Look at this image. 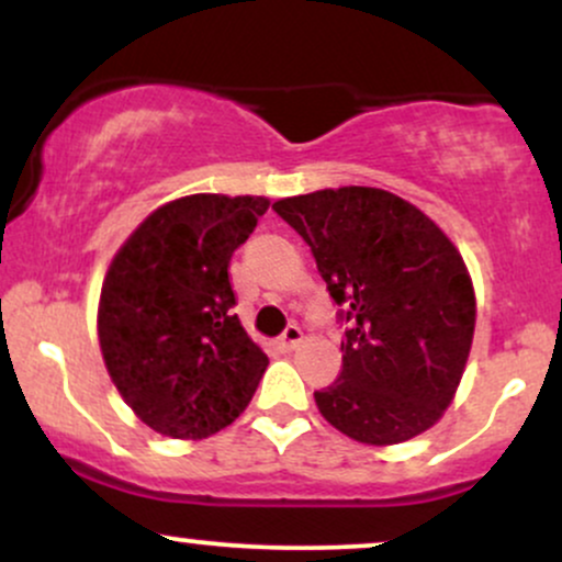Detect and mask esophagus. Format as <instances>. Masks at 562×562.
<instances>
[{"label": "esophagus", "mask_w": 562, "mask_h": 562, "mask_svg": "<svg viewBox=\"0 0 562 562\" xmlns=\"http://www.w3.org/2000/svg\"><path fill=\"white\" fill-rule=\"evenodd\" d=\"M303 340V333H301V327L299 325H288L285 327V333L280 335V346L282 348H295Z\"/></svg>", "instance_id": "1"}]
</instances>
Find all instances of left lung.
<instances>
[{
	"mask_svg": "<svg viewBox=\"0 0 562 562\" xmlns=\"http://www.w3.org/2000/svg\"><path fill=\"white\" fill-rule=\"evenodd\" d=\"M272 209L306 240L346 338L322 417L359 443L420 436L454 398L473 344L475 293L441 227L393 192L338 187Z\"/></svg>",
	"mask_w": 562,
	"mask_h": 562,
	"instance_id": "1",
	"label": "left lung"
}]
</instances>
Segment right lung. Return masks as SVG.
<instances>
[{"mask_svg": "<svg viewBox=\"0 0 562 562\" xmlns=\"http://www.w3.org/2000/svg\"><path fill=\"white\" fill-rule=\"evenodd\" d=\"M269 198L187 195L153 211L113 256L97 308L108 375L142 423L169 438L227 428L269 359L243 330L229 259Z\"/></svg>", "mask_w": 562, "mask_h": 562, "instance_id": "add662e5", "label": "right lung"}]
</instances>
